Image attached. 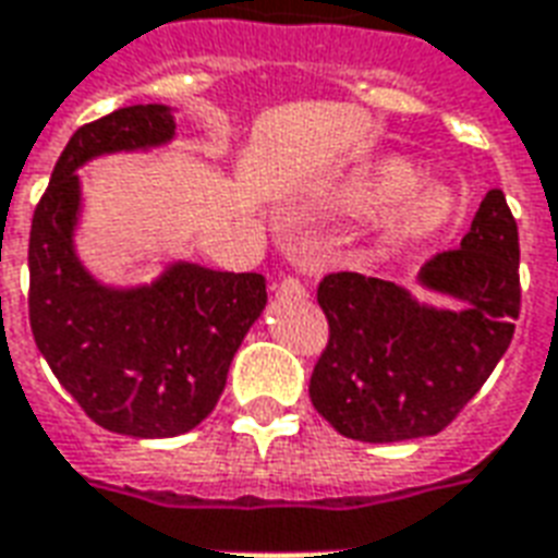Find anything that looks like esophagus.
<instances>
[{"label": "esophagus", "instance_id": "34e87169", "mask_svg": "<svg viewBox=\"0 0 558 558\" xmlns=\"http://www.w3.org/2000/svg\"><path fill=\"white\" fill-rule=\"evenodd\" d=\"M280 292H304V283L299 278H287L280 283Z\"/></svg>", "mask_w": 558, "mask_h": 558}]
</instances>
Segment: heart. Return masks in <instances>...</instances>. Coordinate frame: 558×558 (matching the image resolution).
Returning a JSON list of instances; mask_svg holds the SVG:
<instances>
[{"mask_svg": "<svg viewBox=\"0 0 558 558\" xmlns=\"http://www.w3.org/2000/svg\"><path fill=\"white\" fill-rule=\"evenodd\" d=\"M420 168L402 156H384L352 168L340 183L325 189L319 209L342 218H363L384 205L375 233L384 245L414 247L435 242L458 221L461 201L444 183H416Z\"/></svg>", "mask_w": 558, "mask_h": 558, "instance_id": "1", "label": "heart"}]
</instances>
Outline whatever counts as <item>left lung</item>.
I'll return each instance as SVG.
<instances>
[{"label":"left lung","mask_w":558,"mask_h":558,"mask_svg":"<svg viewBox=\"0 0 558 558\" xmlns=\"http://www.w3.org/2000/svg\"><path fill=\"white\" fill-rule=\"evenodd\" d=\"M518 268V221L490 189L461 247L435 254L416 275L420 287L461 301L456 311L357 271L322 278L316 299L331 337L311 375L313 408L363 444L444 432L514 337Z\"/></svg>","instance_id":"8db88e82"}]
</instances>
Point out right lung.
<instances>
[{
    "label": "right lung",
    "instance_id": "1",
    "mask_svg": "<svg viewBox=\"0 0 558 558\" xmlns=\"http://www.w3.org/2000/svg\"><path fill=\"white\" fill-rule=\"evenodd\" d=\"M174 111L126 106L73 132L32 218L28 322L40 354L97 426L177 437L213 414L247 328L266 307L257 271L174 263L144 287H106L82 266L73 233L82 165L174 138Z\"/></svg>",
    "mask_w": 558,
    "mask_h": 558
}]
</instances>
